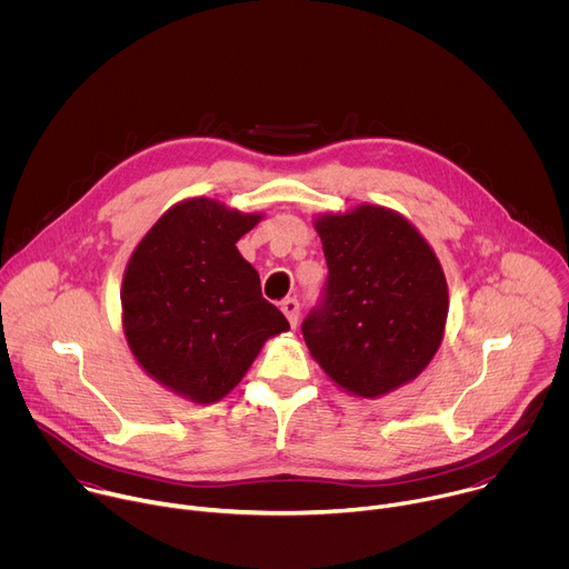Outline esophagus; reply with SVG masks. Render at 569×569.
<instances>
[{
  "mask_svg": "<svg viewBox=\"0 0 569 569\" xmlns=\"http://www.w3.org/2000/svg\"><path fill=\"white\" fill-rule=\"evenodd\" d=\"M281 310L288 317L290 327H297V321H299V301L295 297H288V299L281 301Z\"/></svg>",
  "mask_w": 569,
  "mask_h": 569,
  "instance_id": "1",
  "label": "esophagus"
}]
</instances>
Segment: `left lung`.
<instances>
[{
  "instance_id": "8db88e82",
  "label": "left lung",
  "mask_w": 569,
  "mask_h": 569,
  "mask_svg": "<svg viewBox=\"0 0 569 569\" xmlns=\"http://www.w3.org/2000/svg\"><path fill=\"white\" fill-rule=\"evenodd\" d=\"M315 229L329 279L301 323L310 356L362 398L415 380L435 358L448 317V283L428 240L376 204L317 216Z\"/></svg>"
}]
</instances>
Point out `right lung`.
Wrapping results in <instances>:
<instances>
[{
	"label": "right lung",
	"mask_w": 569,
	"mask_h": 569,
	"mask_svg": "<svg viewBox=\"0 0 569 569\" xmlns=\"http://www.w3.org/2000/svg\"><path fill=\"white\" fill-rule=\"evenodd\" d=\"M263 216L209 198L171 207L134 248L121 288L123 333L141 369L193 402L227 396L268 338L290 329L236 242Z\"/></svg>",
	"instance_id": "right-lung-1"
}]
</instances>
